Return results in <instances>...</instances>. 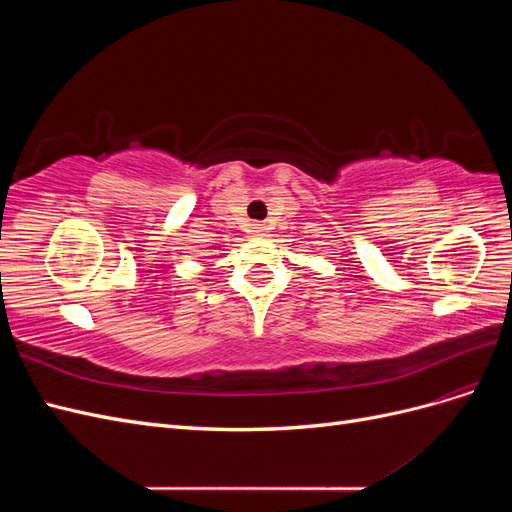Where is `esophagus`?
Segmentation results:
<instances>
[{
  "instance_id": "1",
  "label": "esophagus",
  "mask_w": 512,
  "mask_h": 512,
  "mask_svg": "<svg viewBox=\"0 0 512 512\" xmlns=\"http://www.w3.org/2000/svg\"><path fill=\"white\" fill-rule=\"evenodd\" d=\"M262 232H265V228H262V224H254V228H252V235H254V237H260Z\"/></svg>"
}]
</instances>
